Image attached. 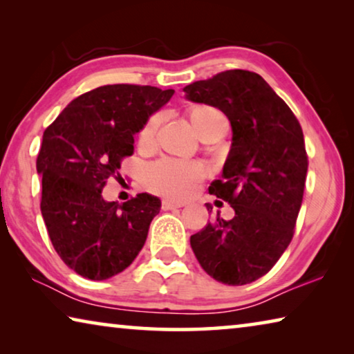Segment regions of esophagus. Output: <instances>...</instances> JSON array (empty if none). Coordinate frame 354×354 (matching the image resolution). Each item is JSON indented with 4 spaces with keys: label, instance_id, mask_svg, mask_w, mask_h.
Here are the masks:
<instances>
[{
    "label": "esophagus",
    "instance_id": "34e87169",
    "mask_svg": "<svg viewBox=\"0 0 354 354\" xmlns=\"http://www.w3.org/2000/svg\"><path fill=\"white\" fill-rule=\"evenodd\" d=\"M184 203H176L171 200H164L162 201V209L164 211H170V209H176V207H183Z\"/></svg>",
    "mask_w": 354,
    "mask_h": 354
}]
</instances>
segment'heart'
Here are the masks:
<instances>
[{
	"label": "heart",
	"instance_id": "1",
	"mask_svg": "<svg viewBox=\"0 0 354 354\" xmlns=\"http://www.w3.org/2000/svg\"><path fill=\"white\" fill-rule=\"evenodd\" d=\"M187 117L203 140H207L220 131H227V118L214 106H192L187 111ZM160 122H162V113H153L147 120L139 134L142 145H151ZM203 175H205V169L200 164L165 158L148 164L143 169L142 181L151 194L173 200H184L192 194L195 184L200 181Z\"/></svg>",
	"mask_w": 354,
	"mask_h": 354
}]
</instances>
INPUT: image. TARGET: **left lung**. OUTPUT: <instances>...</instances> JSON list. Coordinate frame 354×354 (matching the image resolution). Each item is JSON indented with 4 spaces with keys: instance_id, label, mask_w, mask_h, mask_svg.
I'll return each instance as SVG.
<instances>
[{
    "instance_id": "8db88e82",
    "label": "left lung",
    "mask_w": 354,
    "mask_h": 354,
    "mask_svg": "<svg viewBox=\"0 0 354 354\" xmlns=\"http://www.w3.org/2000/svg\"><path fill=\"white\" fill-rule=\"evenodd\" d=\"M185 97L230 118L232 147L209 192L234 209L190 237L209 277L243 286L272 270L295 232L308 173L301 124L254 71L226 70L184 87ZM207 211L212 209L207 203Z\"/></svg>"
}]
</instances>
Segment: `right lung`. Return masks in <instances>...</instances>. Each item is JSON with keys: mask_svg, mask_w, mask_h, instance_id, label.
I'll return each mask as SVG.
<instances>
[{"mask_svg": "<svg viewBox=\"0 0 354 354\" xmlns=\"http://www.w3.org/2000/svg\"><path fill=\"white\" fill-rule=\"evenodd\" d=\"M173 88L111 84L71 101L45 129L37 156L48 236L59 257L82 278L103 281L129 267L145 245L160 200L137 194L107 203V179L134 153V134L169 103Z\"/></svg>", "mask_w": 354, "mask_h": 354, "instance_id": "1", "label": "right lung"}]
</instances>
